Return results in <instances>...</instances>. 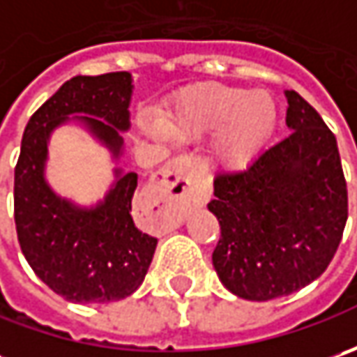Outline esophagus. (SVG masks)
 Returning a JSON list of instances; mask_svg holds the SVG:
<instances>
[{"mask_svg":"<svg viewBox=\"0 0 357 357\" xmlns=\"http://www.w3.org/2000/svg\"><path fill=\"white\" fill-rule=\"evenodd\" d=\"M200 167L197 158H172L167 171L158 178L157 188L162 197H169L174 206H185L195 200V183L199 178Z\"/></svg>","mask_w":357,"mask_h":357,"instance_id":"1","label":"esophagus"}]
</instances>
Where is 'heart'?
I'll return each mask as SVG.
<instances>
[{"instance_id": "1", "label": "heart", "mask_w": 357, "mask_h": 357, "mask_svg": "<svg viewBox=\"0 0 357 357\" xmlns=\"http://www.w3.org/2000/svg\"><path fill=\"white\" fill-rule=\"evenodd\" d=\"M278 109L266 91H246L227 85H202L178 97L165 117V129L176 139H190L222 125L216 137V155L230 165L252 157L276 127ZM165 135L160 127H151Z\"/></svg>"}]
</instances>
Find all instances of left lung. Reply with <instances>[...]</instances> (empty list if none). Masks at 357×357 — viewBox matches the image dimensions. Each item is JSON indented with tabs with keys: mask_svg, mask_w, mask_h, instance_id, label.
<instances>
[{
	"mask_svg": "<svg viewBox=\"0 0 357 357\" xmlns=\"http://www.w3.org/2000/svg\"><path fill=\"white\" fill-rule=\"evenodd\" d=\"M292 130L246 169L218 172L208 211L220 238L213 264L244 300L266 302L320 278L348 220V186L334 132L296 91H286Z\"/></svg>",
	"mask_w": 357,
	"mask_h": 357,
	"instance_id": "obj_1",
	"label": "left lung"
}]
</instances>
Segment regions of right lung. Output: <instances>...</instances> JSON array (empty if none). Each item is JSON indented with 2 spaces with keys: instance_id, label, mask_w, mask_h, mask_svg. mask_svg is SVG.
Returning a JSON list of instances; mask_svg holds the SVG:
<instances>
[{
  "instance_id": "obj_1",
  "label": "right lung",
  "mask_w": 357,
  "mask_h": 357,
  "mask_svg": "<svg viewBox=\"0 0 357 357\" xmlns=\"http://www.w3.org/2000/svg\"><path fill=\"white\" fill-rule=\"evenodd\" d=\"M130 73L79 75L63 83L35 111L15 165L13 213L21 252L55 294L77 304H105L130 296L144 280L157 238L135 227L130 208L137 172L117 171V183L95 208H77L45 183L51 130L77 117L121 157L129 129Z\"/></svg>"
}]
</instances>
